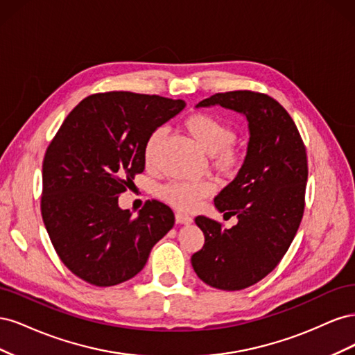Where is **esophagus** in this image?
I'll use <instances>...</instances> for the list:
<instances>
[{"mask_svg":"<svg viewBox=\"0 0 355 355\" xmlns=\"http://www.w3.org/2000/svg\"><path fill=\"white\" fill-rule=\"evenodd\" d=\"M175 219H176V222H178V223H185V225H188V223H191V222H192V218L189 216V214L180 213V211H178V213L175 214Z\"/></svg>","mask_w":355,"mask_h":355,"instance_id":"1","label":"esophagus"}]
</instances>
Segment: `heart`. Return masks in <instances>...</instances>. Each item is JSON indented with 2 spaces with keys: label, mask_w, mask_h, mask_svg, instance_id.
I'll list each match as a JSON object with an SVG mask.
<instances>
[{
  "label": "heart",
  "mask_w": 355,
  "mask_h": 355,
  "mask_svg": "<svg viewBox=\"0 0 355 355\" xmlns=\"http://www.w3.org/2000/svg\"><path fill=\"white\" fill-rule=\"evenodd\" d=\"M184 128L202 151L210 154L213 166L220 173L227 176L239 173L244 163V153L234 144L235 130L228 121L210 112H194L184 120ZM164 135V128L158 127L146 137L144 145V161L146 166L155 163L158 148L163 142ZM214 191H216V184L210 179L198 182L171 180L159 188L158 197L179 210H192L201 200L210 197Z\"/></svg>",
  "instance_id": "1"
}]
</instances>
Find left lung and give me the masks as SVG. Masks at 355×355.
<instances>
[{
	"instance_id": "left-lung-1",
	"label": "left lung",
	"mask_w": 355,
	"mask_h": 355,
	"mask_svg": "<svg viewBox=\"0 0 355 355\" xmlns=\"http://www.w3.org/2000/svg\"><path fill=\"white\" fill-rule=\"evenodd\" d=\"M220 105L245 115L250 141L244 164L214 206L239 223L225 230L197 216L202 249L191 257L201 280L220 290L261 282L280 263L304 216L308 179L306 149L295 121L271 96L252 90L216 93L197 106Z\"/></svg>"
}]
</instances>
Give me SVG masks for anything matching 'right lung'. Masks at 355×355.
Returning a JSON list of instances; mask_svg holds the SVG:
<instances>
[{
  "label": "right lung",
  "mask_w": 355,
  "mask_h": 355,
  "mask_svg": "<svg viewBox=\"0 0 355 355\" xmlns=\"http://www.w3.org/2000/svg\"><path fill=\"white\" fill-rule=\"evenodd\" d=\"M184 108V101L157 94L96 93L53 137L42 161L41 214L60 261L81 280L99 287L130 280L173 228L167 204L148 200L132 216L118 196L144 171L149 133Z\"/></svg>",
  "instance_id": "right-lung-1"
}]
</instances>
